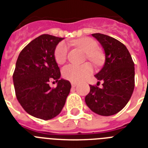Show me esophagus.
Instances as JSON below:
<instances>
[{
    "instance_id": "esophagus-1",
    "label": "esophagus",
    "mask_w": 148,
    "mask_h": 148,
    "mask_svg": "<svg viewBox=\"0 0 148 148\" xmlns=\"http://www.w3.org/2000/svg\"><path fill=\"white\" fill-rule=\"evenodd\" d=\"M77 84L76 82H71V86H72V87H73V88H74V87H76Z\"/></svg>"
}]
</instances>
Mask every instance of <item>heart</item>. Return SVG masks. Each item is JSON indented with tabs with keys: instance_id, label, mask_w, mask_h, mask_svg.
<instances>
[{
	"instance_id": "b5f03b06",
	"label": "heart",
	"mask_w": 148,
	"mask_h": 148,
	"mask_svg": "<svg viewBox=\"0 0 148 148\" xmlns=\"http://www.w3.org/2000/svg\"><path fill=\"white\" fill-rule=\"evenodd\" d=\"M70 45H75L80 48L86 57L93 64H100L103 60V54L97 50L98 45L94 39L90 38H84L79 40H71ZM68 53V45L64 42L59 43L54 50V59L59 64H62L66 61ZM91 74V68L88 64L77 66L68 64L63 68V77L67 80L73 82H77L88 77Z\"/></svg>"
}]
</instances>
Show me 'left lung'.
Returning a JSON list of instances; mask_svg holds the SVG:
<instances>
[{"instance_id": "8db88e82", "label": "left lung", "mask_w": 148, "mask_h": 148, "mask_svg": "<svg viewBox=\"0 0 148 148\" xmlns=\"http://www.w3.org/2000/svg\"><path fill=\"white\" fill-rule=\"evenodd\" d=\"M105 53L103 68L95 74L103 88L90 85L85 97L87 105L93 112L102 116L117 114L126 106L134 88V64L124 44L110 36L93 34Z\"/></svg>"}]
</instances>
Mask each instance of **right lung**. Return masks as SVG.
I'll list each match as a JSON object with an SVG mask.
<instances>
[{
    "label": "right lung",
    "instance_id": "obj_1",
    "mask_svg": "<svg viewBox=\"0 0 148 148\" xmlns=\"http://www.w3.org/2000/svg\"><path fill=\"white\" fill-rule=\"evenodd\" d=\"M63 38L42 34L29 43L20 53L13 81L17 101L29 114L40 119H52L60 113L71 88L60 79V68L54 50ZM51 80L58 82L51 88Z\"/></svg>",
    "mask_w": 148,
    "mask_h": 148
}]
</instances>
